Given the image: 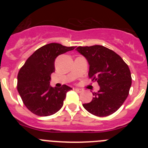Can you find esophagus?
I'll return each mask as SVG.
<instances>
[{
    "label": "esophagus",
    "instance_id": "1",
    "mask_svg": "<svg viewBox=\"0 0 148 148\" xmlns=\"http://www.w3.org/2000/svg\"><path fill=\"white\" fill-rule=\"evenodd\" d=\"M75 90L76 92H83V90L82 89H79V88H75Z\"/></svg>",
    "mask_w": 148,
    "mask_h": 148
}]
</instances>
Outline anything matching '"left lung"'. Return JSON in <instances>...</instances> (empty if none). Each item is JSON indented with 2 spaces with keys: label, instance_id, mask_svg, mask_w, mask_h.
Returning <instances> with one entry per match:
<instances>
[{
  "label": "left lung",
  "instance_id": "obj_1",
  "mask_svg": "<svg viewBox=\"0 0 148 148\" xmlns=\"http://www.w3.org/2000/svg\"><path fill=\"white\" fill-rule=\"evenodd\" d=\"M76 51L90 65L88 75L97 82L100 89L83 107L91 114L104 117L113 114L128 96L132 78L130 69L122 58L104 46L78 47Z\"/></svg>",
  "mask_w": 148,
  "mask_h": 148
}]
</instances>
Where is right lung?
<instances>
[{"label":"right lung","instance_id":"add662e5","mask_svg":"<svg viewBox=\"0 0 148 148\" xmlns=\"http://www.w3.org/2000/svg\"><path fill=\"white\" fill-rule=\"evenodd\" d=\"M75 49L51 43L38 49L29 57L18 75V93L23 104L34 114L48 116L57 113L64 104L71 87L50 86L51 74L55 72V60L59 55Z\"/></svg>","mask_w":148,"mask_h":148}]
</instances>
